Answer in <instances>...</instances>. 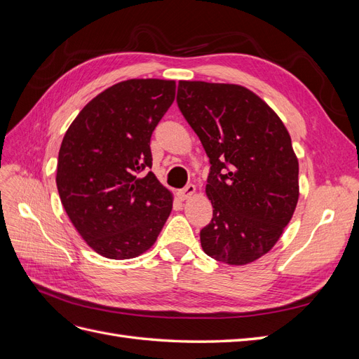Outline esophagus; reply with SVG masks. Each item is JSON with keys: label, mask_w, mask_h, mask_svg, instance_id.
<instances>
[{"label": "esophagus", "mask_w": 359, "mask_h": 359, "mask_svg": "<svg viewBox=\"0 0 359 359\" xmlns=\"http://www.w3.org/2000/svg\"><path fill=\"white\" fill-rule=\"evenodd\" d=\"M194 193H196V187H194L193 184H189V186H186L182 190L178 191V196H180L181 201H186V199L191 198Z\"/></svg>", "instance_id": "1"}]
</instances>
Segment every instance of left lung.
<instances>
[{
    "instance_id": "8db88e82",
    "label": "left lung",
    "mask_w": 359,
    "mask_h": 359,
    "mask_svg": "<svg viewBox=\"0 0 359 359\" xmlns=\"http://www.w3.org/2000/svg\"><path fill=\"white\" fill-rule=\"evenodd\" d=\"M177 102L211 163L203 252L227 265L252 264L277 244L298 203L299 166L287 128L243 85L180 81Z\"/></svg>"
}]
</instances>
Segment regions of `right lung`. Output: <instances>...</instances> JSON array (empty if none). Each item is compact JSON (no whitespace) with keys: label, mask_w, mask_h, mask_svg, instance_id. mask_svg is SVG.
Instances as JSON below:
<instances>
[{"label":"right lung","mask_w":359,"mask_h":359,"mask_svg":"<svg viewBox=\"0 0 359 359\" xmlns=\"http://www.w3.org/2000/svg\"><path fill=\"white\" fill-rule=\"evenodd\" d=\"M175 81L128 79L86 103L61 142L57 187L74 229L95 253L132 259L154 245L173 194L156 178L149 140L175 100Z\"/></svg>","instance_id":"add662e5"}]
</instances>
